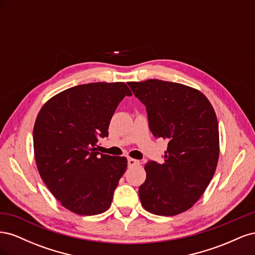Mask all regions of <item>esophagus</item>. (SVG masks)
Segmentation results:
<instances>
[{
  "label": "esophagus",
  "instance_id": "obj_1",
  "mask_svg": "<svg viewBox=\"0 0 255 255\" xmlns=\"http://www.w3.org/2000/svg\"><path fill=\"white\" fill-rule=\"evenodd\" d=\"M128 167H134L136 165H139V160L134 159V158H128Z\"/></svg>",
  "mask_w": 255,
  "mask_h": 255
}]
</instances>
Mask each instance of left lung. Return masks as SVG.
<instances>
[{"label": "left lung", "mask_w": 255, "mask_h": 255, "mask_svg": "<svg viewBox=\"0 0 255 255\" xmlns=\"http://www.w3.org/2000/svg\"><path fill=\"white\" fill-rule=\"evenodd\" d=\"M144 104L154 137L168 140L164 163L149 160L138 189L145 211L174 216L194 205L213 179L219 157L215 111L197 89L160 80L128 82Z\"/></svg>", "instance_id": "left-lung-1"}]
</instances>
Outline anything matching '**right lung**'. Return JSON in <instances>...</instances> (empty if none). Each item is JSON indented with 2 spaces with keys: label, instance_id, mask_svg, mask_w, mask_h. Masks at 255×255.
I'll return each mask as SVG.
<instances>
[{
  "label": "right lung",
  "instance_id": "right-lung-1",
  "mask_svg": "<svg viewBox=\"0 0 255 255\" xmlns=\"http://www.w3.org/2000/svg\"><path fill=\"white\" fill-rule=\"evenodd\" d=\"M132 96L126 83H89L51 98L38 114L33 139L38 171L60 204L91 216L110 208L128 167L125 156L98 152L119 103Z\"/></svg>",
  "mask_w": 255,
  "mask_h": 255
}]
</instances>
